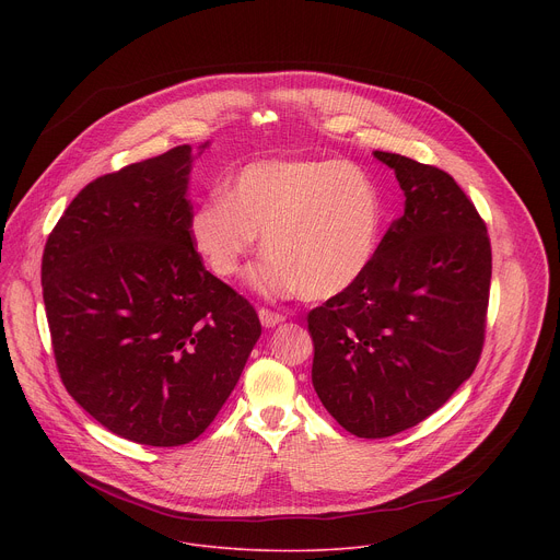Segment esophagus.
<instances>
[{"mask_svg": "<svg viewBox=\"0 0 560 560\" xmlns=\"http://www.w3.org/2000/svg\"><path fill=\"white\" fill-rule=\"evenodd\" d=\"M259 318H261V324H264L266 328H275V326H279V324L285 322V314L272 312V310H268V307H261V310H259Z\"/></svg>", "mask_w": 560, "mask_h": 560, "instance_id": "1", "label": "esophagus"}]
</instances>
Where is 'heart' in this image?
<instances>
[{
    "label": "heart",
    "mask_w": 560,
    "mask_h": 560,
    "mask_svg": "<svg viewBox=\"0 0 560 560\" xmlns=\"http://www.w3.org/2000/svg\"><path fill=\"white\" fill-rule=\"evenodd\" d=\"M383 234L376 182L339 159H266L197 208L190 238L208 268L232 279L264 236L259 288L326 301L370 270Z\"/></svg>",
    "instance_id": "b5f03b06"
}]
</instances>
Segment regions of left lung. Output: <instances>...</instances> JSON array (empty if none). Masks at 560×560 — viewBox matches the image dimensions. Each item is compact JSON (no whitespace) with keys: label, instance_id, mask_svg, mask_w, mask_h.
<instances>
[{"label":"left lung","instance_id":"left-lung-1","mask_svg":"<svg viewBox=\"0 0 560 560\" xmlns=\"http://www.w3.org/2000/svg\"><path fill=\"white\" fill-rule=\"evenodd\" d=\"M406 195L370 270L310 310L312 385L341 428L385 439L434 415L481 359L492 279L486 221L441 168L374 150Z\"/></svg>","mask_w":560,"mask_h":560}]
</instances>
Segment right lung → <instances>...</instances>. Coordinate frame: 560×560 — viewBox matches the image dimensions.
Listing matches in <instances>:
<instances>
[{
	"instance_id": "1",
	"label": "right lung",
	"mask_w": 560,
	"mask_h": 560,
	"mask_svg": "<svg viewBox=\"0 0 560 560\" xmlns=\"http://www.w3.org/2000/svg\"><path fill=\"white\" fill-rule=\"evenodd\" d=\"M192 159L184 143L97 177L70 201L42 257L68 394L113 434L152 447L206 432L261 337L250 301L195 250Z\"/></svg>"
}]
</instances>
